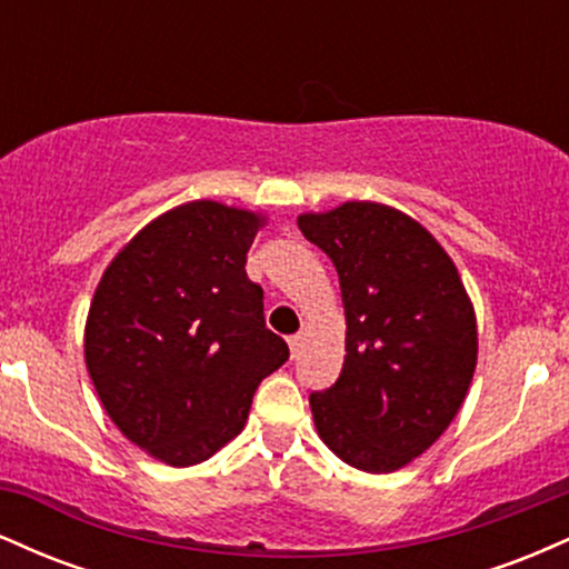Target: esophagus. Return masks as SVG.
Returning a JSON list of instances; mask_svg holds the SVG:
<instances>
[{
  "label": "esophagus",
  "instance_id": "1",
  "mask_svg": "<svg viewBox=\"0 0 569 569\" xmlns=\"http://www.w3.org/2000/svg\"><path fill=\"white\" fill-rule=\"evenodd\" d=\"M289 350H291V358H297L299 356V350H302V337H291L289 339Z\"/></svg>",
  "mask_w": 569,
  "mask_h": 569
}]
</instances>
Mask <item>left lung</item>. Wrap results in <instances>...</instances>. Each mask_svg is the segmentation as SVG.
Wrapping results in <instances>:
<instances>
[{
    "label": "left lung",
    "instance_id": "left-lung-1",
    "mask_svg": "<svg viewBox=\"0 0 569 569\" xmlns=\"http://www.w3.org/2000/svg\"><path fill=\"white\" fill-rule=\"evenodd\" d=\"M297 224L335 262L348 321L339 380L310 393L318 436L348 466L393 473L466 401L479 352L473 305L439 240L396 208L352 200Z\"/></svg>",
    "mask_w": 569,
    "mask_h": 569
}]
</instances>
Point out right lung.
<instances>
[{
    "mask_svg": "<svg viewBox=\"0 0 569 569\" xmlns=\"http://www.w3.org/2000/svg\"><path fill=\"white\" fill-rule=\"evenodd\" d=\"M264 217L192 200L149 221L90 302L84 363L122 436L173 468L240 433L289 345L264 326L246 253Z\"/></svg>",
    "mask_w": 569,
    "mask_h": 569,
    "instance_id": "1",
    "label": "right lung"
}]
</instances>
